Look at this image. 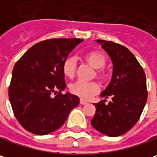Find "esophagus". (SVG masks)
Wrapping results in <instances>:
<instances>
[{
	"label": "esophagus",
	"mask_w": 157,
	"mask_h": 157,
	"mask_svg": "<svg viewBox=\"0 0 157 157\" xmlns=\"http://www.w3.org/2000/svg\"><path fill=\"white\" fill-rule=\"evenodd\" d=\"M87 104V102L84 100V99H80V105H86Z\"/></svg>",
	"instance_id": "esophagus-1"
}]
</instances>
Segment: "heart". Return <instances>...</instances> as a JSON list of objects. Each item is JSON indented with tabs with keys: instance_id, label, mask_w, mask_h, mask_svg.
I'll use <instances>...</instances> for the list:
<instances>
[{
	"instance_id": "1",
	"label": "heart",
	"mask_w": 157,
	"mask_h": 157,
	"mask_svg": "<svg viewBox=\"0 0 157 157\" xmlns=\"http://www.w3.org/2000/svg\"><path fill=\"white\" fill-rule=\"evenodd\" d=\"M85 58L95 69L97 70L96 76L99 78H104L105 73L103 68L105 66L107 58L105 54L99 51H91L85 55ZM77 69V61L74 57H68L62 62V72L67 78H72L75 76ZM100 90L98 83L95 81L85 82V81H76L70 85V91L73 95H77L82 99H89L93 95L97 94Z\"/></svg>"
}]
</instances>
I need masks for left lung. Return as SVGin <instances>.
<instances>
[{"label": "left lung", "instance_id": "left-lung-1", "mask_svg": "<svg viewBox=\"0 0 157 157\" xmlns=\"http://www.w3.org/2000/svg\"><path fill=\"white\" fill-rule=\"evenodd\" d=\"M110 56L113 67L110 84L100 95L112 100L95 104L96 111L91 124L99 132L118 137L129 131L139 121L147 99L145 72L130 51L119 44L97 40Z\"/></svg>", "mask_w": 157, "mask_h": 157}]
</instances>
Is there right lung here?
<instances>
[{"label": "right lung", "instance_id": "1", "mask_svg": "<svg viewBox=\"0 0 157 157\" xmlns=\"http://www.w3.org/2000/svg\"><path fill=\"white\" fill-rule=\"evenodd\" d=\"M83 39L44 40L28 49L16 62L9 98L20 125L36 135H46L62 127L79 98L66 93L62 62ZM59 93L54 98L52 93Z\"/></svg>", "mask_w": 157, "mask_h": 157}]
</instances>
